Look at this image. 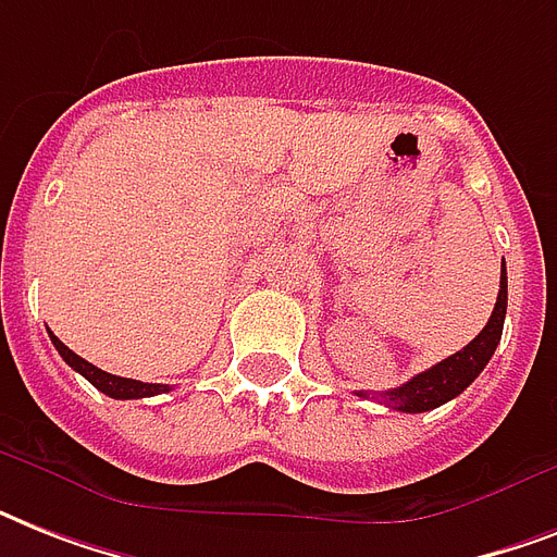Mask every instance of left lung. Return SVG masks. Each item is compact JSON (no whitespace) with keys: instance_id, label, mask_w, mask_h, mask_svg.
<instances>
[{"instance_id":"1","label":"left lung","mask_w":557,"mask_h":557,"mask_svg":"<svg viewBox=\"0 0 557 557\" xmlns=\"http://www.w3.org/2000/svg\"><path fill=\"white\" fill-rule=\"evenodd\" d=\"M506 304H509V280H506V262H503L497 304H494V312L483 326V332L468 347H462L450 358L440 361V364H433L431 370L413 375L401 387L379 393L381 401L393 407V410H401V413H424V410H433V407L457 398L485 370V364L492 361L494 349H497L503 335ZM358 396H367V393H358Z\"/></svg>"}]
</instances>
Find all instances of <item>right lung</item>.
<instances>
[{"label":"right lung","instance_id":"1","mask_svg":"<svg viewBox=\"0 0 557 557\" xmlns=\"http://www.w3.org/2000/svg\"><path fill=\"white\" fill-rule=\"evenodd\" d=\"M51 335V344L57 347V352L63 356V361L72 370H77L83 379H89L100 393H107L112 398H147V396H159V393H168V384H144V381H135V379H121V375H112V372H103L98 370L95 364H89L86 358H81L77 352L65 347L63 341L57 338L54 332H48Z\"/></svg>","mask_w":557,"mask_h":557}]
</instances>
